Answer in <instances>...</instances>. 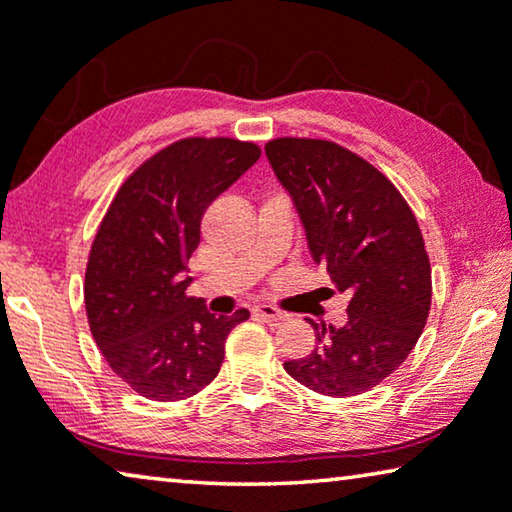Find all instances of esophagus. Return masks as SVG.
I'll use <instances>...</instances> for the list:
<instances>
[{"instance_id":"34e87169","label":"esophagus","mask_w":512,"mask_h":512,"mask_svg":"<svg viewBox=\"0 0 512 512\" xmlns=\"http://www.w3.org/2000/svg\"><path fill=\"white\" fill-rule=\"evenodd\" d=\"M253 314L257 316V319L271 323V326H280L282 321H287V314L280 312L278 307H273V305H257Z\"/></svg>"}]
</instances>
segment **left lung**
I'll return each instance as SVG.
<instances>
[{
    "instance_id": "left-lung-1",
    "label": "left lung",
    "mask_w": 512,
    "mask_h": 512,
    "mask_svg": "<svg viewBox=\"0 0 512 512\" xmlns=\"http://www.w3.org/2000/svg\"><path fill=\"white\" fill-rule=\"evenodd\" d=\"M273 173L330 282L351 294L342 328L314 323L316 348L285 371L323 396H355L394 373L431 312V262L415 214L367 159L323 139L266 143Z\"/></svg>"
}]
</instances>
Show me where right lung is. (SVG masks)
<instances>
[{
    "mask_svg": "<svg viewBox=\"0 0 512 512\" xmlns=\"http://www.w3.org/2000/svg\"><path fill=\"white\" fill-rule=\"evenodd\" d=\"M259 145L191 136L120 186L86 264L88 326L118 378L150 401H180L221 371L225 339L250 312L214 316L186 296L205 209L259 159Z\"/></svg>",
    "mask_w": 512,
    "mask_h": 512,
    "instance_id": "right-lung-1",
    "label": "right lung"
}]
</instances>
